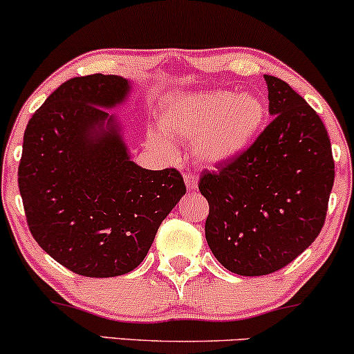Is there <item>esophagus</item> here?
Returning a JSON list of instances; mask_svg holds the SVG:
<instances>
[{"instance_id": "1", "label": "esophagus", "mask_w": 354, "mask_h": 354, "mask_svg": "<svg viewBox=\"0 0 354 354\" xmlns=\"http://www.w3.org/2000/svg\"><path fill=\"white\" fill-rule=\"evenodd\" d=\"M185 183H186V188L188 191H194L198 188V176H194V174H185Z\"/></svg>"}]
</instances>
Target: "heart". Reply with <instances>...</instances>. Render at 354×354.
<instances>
[{
	"label": "heart",
	"mask_w": 354,
	"mask_h": 354,
	"mask_svg": "<svg viewBox=\"0 0 354 354\" xmlns=\"http://www.w3.org/2000/svg\"><path fill=\"white\" fill-rule=\"evenodd\" d=\"M266 120V104L254 93L234 95L230 89L194 93L168 103L161 129L176 140L191 141L198 161L218 165L233 160L254 141ZM153 143L169 148L168 138L151 133Z\"/></svg>",
	"instance_id": "obj_1"
}]
</instances>
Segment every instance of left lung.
Instances as JSON below:
<instances>
[{"instance_id": "obj_1", "label": "left lung", "mask_w": 354, "mask_h": 354, "mask_svg": "<svg viewBox=\"0 0 354 354\" xmlns=\"http://www.w3.org/2000/svg\"><path fill=\"white\" fill-rule=\"evenodd\" d=\"M271 123L250 148L200 188L209 213L205 234L231 273H274L306 250L324 225L335 161L318 113L286 81L265 75Z\"/></svg>"}]
</instances>
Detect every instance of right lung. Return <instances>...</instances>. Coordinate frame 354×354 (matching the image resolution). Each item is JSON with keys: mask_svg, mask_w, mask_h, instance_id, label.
<instances>
[{"mask_svg": "<svg viewBox=\"0 0 354 354\" xmlns=\"http://www.w3.org/2000/svg\"><path fill=\"white\" fill-rule=\"evenodd\" d=\"M128 91V80L115 75L64 81L23 138L18 186L28 228L53 259L88 278L140 266L186 193L178 169L151 171L129 160L116 121L103 109Z\"/></svg>", "mask_w": 354, "mask_h": 354, "instance_id": "obj_1", "label": "right lung"}]
</instances>
